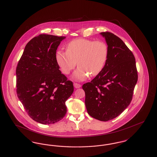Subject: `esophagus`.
<instances>
[{"label": "esophagus", "instance_id": "1", "mask_svg": "<svg viewBox=\"0 0 157 157\" xmlns=\"http://www.w3.org/2000/svg\"><path fill=\"white\" fill-rule=\"evenodd\" d=\"M74 86L75 88H79L81 87V85L79 84V83H74Z\"/></svg>", "mask_w": 157, "mask_h": 157}]
</instances>
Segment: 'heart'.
<instances>
[{
  "instance_id": "1",
  "label": "heart",
  "mask_w": 157,
  "mask_h": 157,
  "mask_svg": "<svg viewBox=\"0 0 157 157\" xmlns=\"http://www.w3.org/2000/svg\"><path fill=\"white\" fill-rule=\"evenodd\" d=\"M108 56V47L102 40L79 38L69 42L66 51L58 50L55 58L61 71L68 75L76 65L79 67L73 74L76 81L85 80L88 75L95 76L103 69Z\"/></svg>"
}]
</instances>
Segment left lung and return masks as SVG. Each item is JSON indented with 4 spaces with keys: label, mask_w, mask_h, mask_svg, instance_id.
Wrapping results in <instances>:
<instances>
[{
    "label": "left lung",
    "mask_w": 157,
    "mask_h": 157,
    "mask_svg": "<svg viewBox=\"0 0 157 157\" xmlns=\"http://www.w3.org/2000/svg\"><path fill=\"white\" fill-rule=\"evenodd\" d=\"M101 34L108 45V58L102 71L82 88L90 116L108 121L120 115L130 104L138 72L134 54L120 37L109 32Z\"/></svg>",
    "instance_id": "1"
}]
</instances>
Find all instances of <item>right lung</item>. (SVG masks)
I'll return each mask as SVG.
<instances>
[{"instance_id": "right-lung-1", "label": "right lung", "mask_w": 157, "mask_h": 157, "mask_svg": "<svg viewBox=\"0 0 157 157\" xmlns=\"http://www.w3.org/2000/svg\"><path fill=\"white\" fill-rule=\"evenodd\" d=\"M65 36L40 34L26 45L17 63L16 92L28 115L52 124L67 113L65 102L74 92L73 82L61 73L55 56Z\"/></svg>"}]
</instances>
